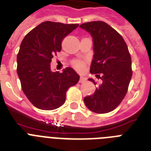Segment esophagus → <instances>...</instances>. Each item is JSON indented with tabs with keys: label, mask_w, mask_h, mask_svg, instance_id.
<instances>
[{
	"label": "esophagus",
	"mask_w": 151,
	"mask_h": 151,
	"mask_svg": "<svg viewBox=\"0 0 151 151\" xmlns=\"http://www.w3.org/2000/svg\"><path fill=\"white\" fill-rule=\"evenodd\" d=\"M85 81H86V78H84V76H81V77H80V83H84V82H85Z\"/></svg>",
	"instance_id": "34e87169"
}]
</instances>
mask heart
Here are the masks:
<instances>
[{
    "mask_svg": "<svg viewBox=\"0 0 151 151\" xmlns=\"http://www.w3.org/2000/svg\"><path fill=\"white\" fill-rule=\"evenodd\" d=\"M71 64L73 67H74L77 70H82L84 67V62L82 60H73L71 63Z\"/></svg>",
    "mask_w": 151,
    "mask_h": 151,
    "instance_id": "heart-1",
    "label": "heart"
}]
</instances>
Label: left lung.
Listing matches in <instances>:
<instances>
[{
    "label": "left lung",
    "mask_w": 151,
    "mask_h": 151,
    "mask_svg": "<svg viewBox=\"0 0 151 151\" xmlns=\"http://www.w3.org/2000/svg\"><path fill=\"white\" fill-rule=\"evenodd\" d=\"M89 32L93 40L91 73L101 82L95 85V93L84 99L88 109L95 113H107L116 109L126 96L132 78V61L123 38L107 23L96 21L80 25Z\"/></svg>",
    "instance_id": "1"
}]
</instances>
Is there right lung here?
<instances>
[{"label":"right lung","instance_id":"obj_1","mask_svg":"<svg viewBox=\"0 0 151 151\" xmlns=\"http://www.w3.org/2000/svg\"><path fill=\"white\" fill-rule=\"evenodd\" d=\"M78 24L44 22L29 32L17 56V73L27 99L42 110H53L63 105L66 92L80 76L71 67L62 73L50 68L53 55L61 51L62 41Z\"/></svg>","mask_w":151,"mask_h":151}]
</instances>
